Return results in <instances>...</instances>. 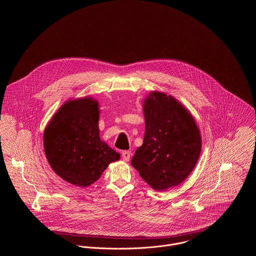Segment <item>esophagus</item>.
I'll list each match as a JSON object with an SVG mask.
<instances>
[{
  "instance_id": "obj_1",
  "label": "esophagus",
  "mask_w": 256,
  "mask_h": 256,
  "mask_svg": "<svg viewBox=\"0 0 256 256\" xmlns=\"http://www.w3.org/2000/svg\"><path fill=\"white\" fill-rule=\"evenodd\" d=\"M130 156H132V152L130 150H124L122 152V158L124 159V161L128 162L130 158Z\"/></svg>"
}]
</instances>
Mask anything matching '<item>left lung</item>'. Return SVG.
<instances>
[{"label": "left lung", "instance_id": "left-lung-1", "mask_svg": "<svg viewBox=\"0 0 256 256\" xmlns=\"http://www.w3.org/2000/svg\"><path fill=\"white\" fill-rule=\"evenodd\" d=\"M145 135L132 159L140 176L156 191L183 182L195 168L202 137L194 117L182 102L152 91L143 102Z\"/></svg>", "mask_w": 256, "mask_h": 256}]
</instances>
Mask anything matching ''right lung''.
I'll list each match as a JSON object with an SVG mask.
<instances>
[{
	"label": "right lung",
	"instance_id": "obj_1",
	"mask_svg": "<svg viewBox=\"0 0 256 256\" xmlns=\"http://www.w3.org/2000/svg\"><path fill=\"white\" fill-rule=\"evenodd\" d=\"M100 110L91 96L69 100L44 130V150L50 166L67 182L87 187L97 182L116 152L100 138Z\"/></svg>",
	"mask_w": 256,
	"mask_h": 256
}]
</instances>
